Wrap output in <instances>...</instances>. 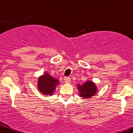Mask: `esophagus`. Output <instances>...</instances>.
<instances>
[{
  "label": "esophagus",
  "mask_w": 133,
  "mask_h": 133,
  "mask_svg": "<svg viewBox=\"0 0 133 133\" xmlns=\"http://www.w3.org/2000/svg\"><path fill=\"white\" fill-rule=\"evenodd\" d=\"M64 82L65 83H69L70 82V78L69 77H65L64 78Z\"/></svg>",
  "instance_id": "1"
}]
</instances>
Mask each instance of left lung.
Instances as JSON below:
<instances>
[{"mask_svg": "<svg viewBox=\"0 0 133 133\" xmlns=\"http://www.w3.org/2000/svg\"><path fill=\"white\" fill-rule=\"evenodd\" d=\"M77 89L78 90L79 96L83 99H89L95 96L98 91V87L95 83L91 80H86L83 84H77Z\"/></svg>", "mask_w": 133, "mask_h": 133, "instance_id": "8db88e82", "label": "left lung"}]
</instances>
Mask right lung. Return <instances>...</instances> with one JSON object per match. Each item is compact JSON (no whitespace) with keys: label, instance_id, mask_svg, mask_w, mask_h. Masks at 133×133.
Instances as JSON below:
<instances>
[{"label":"right lung","instance_id":"1","mask_svg":"<svg viewBox=\"0 0 133 133\" xmlns=\"http://www.w3.org/2000/svg\"><path fill=\"white\" fill-rule=\"evenodd\" d=\"M60 84V81L54 78L45 71L42 75L39 76L37 81V88L39 91L45 96L53 95L57 86Z\"/></svg>","mask_w":133,"mask_h":133}]
</instances>
